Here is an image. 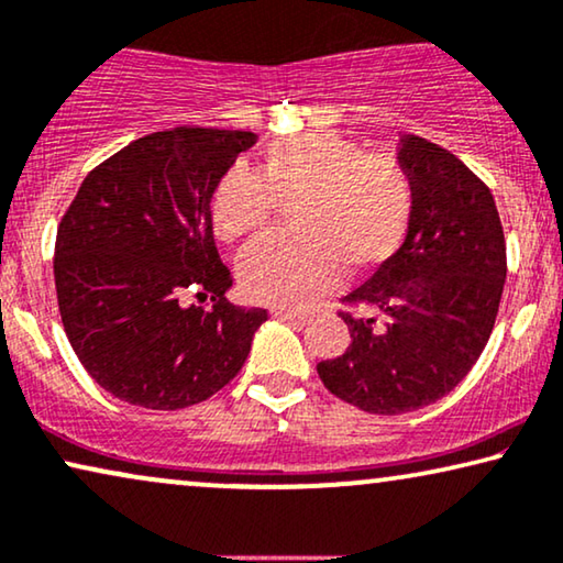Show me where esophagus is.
Returning a JSON list of instances; mask_svg holds the SVG:
<instances>
[{"mask_svg": "<svg viewBox=\"0 0 563 563\" xmlns=\"http://www.w3.org/2000/svg\"><path fill=\"white\" fill-rule=\"evenodd\" d=\"M273 316L278 321H288L290 327H298V329H303L306 323H308V316L306 313H296V311H275Z\"/></svg>", "mask_w": 563, "mask_h": 563, "instance_id": "34e87169", "label": "esophagus"}]
</instances>
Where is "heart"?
<instances>
[{
	"label": "heart",
	"instance_id": "heart-1",
	"mask_svg": "<svg viewBox=\"0 0 563 563\" xmlns=\"http://www.w3.org/2000/svg\"><path fill=\"white\" fill-rule=\"evenodd\" d=\"M292 203V236H265L240 257L244 298L271 308H308L344 275L375 273L406 242L413 184L387 155H367L334 132L298 134L265 150L263 176L232 165L211 194L219 240L257 234L275 206Z\"/></svg>",
	"mask_w": 563,
	"mask_h": 563
}]
</instances>
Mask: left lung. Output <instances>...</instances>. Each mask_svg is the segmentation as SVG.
<instances>
[{
    "label": "left lung",
    "mask_w": 563,
    "mask_h": 563,
    "mask_svg": "<svg viewBox=\"0 0 563 563\" xmlns=\"http://www.w3.org/2000/svg\"><path fill=\"white\" fill-rule=\"evenodd\" d=\"M398 163L413 184L406 242L344 296L369 316L342 313L350 350L316 367L336 398L375 416L431 406L462 383L493 334L508 275L489 188L416 134H400Z\"/></svg>",
    "instance_id": "1"
}]
</instances>
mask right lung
Masks as SVG:
<instances>
[{"label":"right lung","instance_id":"1","mask_svg":"<svg viewBox=\"0 0 563 563\" xmlns=\"http://www.w3.org/2000/svg\"><path fill=\"white\" fill-rule=\"evenodd\" d=\"M255 132L176 126L122 147L84 178L55 236L63 329L86 372L130 406L178 410L247 360L263 308L229 303L211 194ZM211 297V309L188 307Z\"/></svg>","mask_w":563,"mask_h":563}]
</instances>
